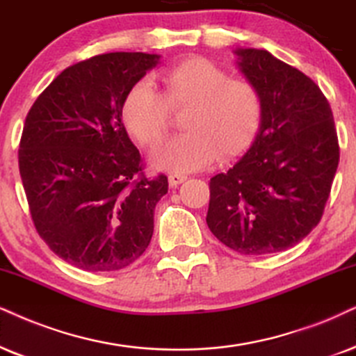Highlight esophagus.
I'll return each mask as SVG.
<instances>
[{"label": "esophagus", "mask_w": 356, "mask_h": 356, "mask_svg": "<svg viewBox=\"0 0 356 356\" xmlns=\"http://www.w3.org/2000/svg\"><path fill=\"white\" fill-rule=\"evenodd\" d=\"M184 181H187V175H184V174H170L169 175V186L170 187H177L179 184H182Z\"/></svg>", "instance_id": "obj_1"}]
</instances>
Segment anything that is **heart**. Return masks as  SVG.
Returning a JSON list of instances; mask_svg holds the SVG:
<instances>
[{"label":"heart","instance_id":"1","mask_svg":"<svg viewBox=\"0 0 356 356\" xmlns=\"http://www.w3.org/2000/svg\"><path fill=\"white\" fill-rule=\"evenodd\" d=\"M164 95L149 80L126 93L121 116L141 145L151 146L169 126L170 108L188 106L186 133L165 139L151 151L156 169L186 174L209 165L215 156L230 157L245 149L258 131L263 100L254 83L232 79L207 58H187L159 74Z\"/></svg>","mask_w":356,"mask_h":356}]
</instances>
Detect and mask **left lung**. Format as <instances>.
Segmentation results:
<instances>
[{"instance_id": "obj_1", "label": "left lung", "mask_w": 356, "mask_h": 356, "mask_svg": "<svg viewBox=\"0 0 356 356\" xmlns=\"http://www.w3.org/2000/svg\"><path fill=\"white\" fill-rule=\"evenodd\" d=\"M233 52L259 90L263 116L245 154L210 179L207 225L238 253H277L321 222L340 157L334 115L300 70L264 49Z\"/></svg>"}]
</instances>
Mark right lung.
I'll list each match as a JSON object with an SVG mask.
<instances>
[{
	"instance_id": "right-lung-1",
	"label": "right lung",
	"mask_w": 356,
	"mask_h": 356,
	"mask_svg": "<svg viewBox=\"0 0 356 356\" xmlns=\"http://www.w3.org/2000/svg\"><path fill=\"white\" fill-rule=\"evenodd\" d=\"M161 56L110 52L69 67L40 93L22 128L19 174L34 227L83 271H118L145 253L165 175L141 172L121 123L126 93Z\"/></svg>"
}]
</instances>
